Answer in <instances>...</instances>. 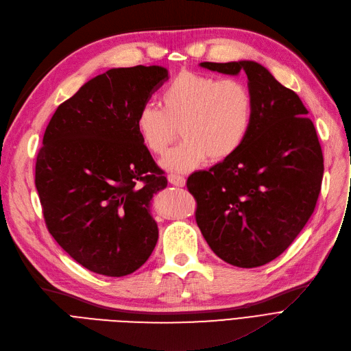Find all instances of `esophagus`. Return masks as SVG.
<instances>
[{"label":"esophagus","mask_w":351,"mask_h":351,"mask_svg":"<svg viewBox=\"0 0 351 351\" xmlns=\"http://www.w3.org/2000/svg\"><path fill=\"white\" fill-rule=\"evenodd\" d=\"M169 181H170V184L177 185V187H184V185H185V178L180 174H170Z\"/></svg>","instance_id":"esophagus-1"}]
</instances>
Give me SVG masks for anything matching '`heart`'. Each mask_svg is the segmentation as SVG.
Wrapping results in <instances>:
<instances>
[{
	"mask_svg": "<svg viewBox=\"0 0 351 351\" xmlns=\"http://www.w3.org/2000/svg\"><path fill=\"white\" fill-rule=\"evenodd\" d=\"M160 100L161 106L146 103L138 110L136 129L144 146L161 156L180 128L184 140L162 158V166L171 171H190L208 157H231L252 125V93L239 79L184 71L162 89Z\"/></svg>",
	"mask_w": 351,
	"mask_h": 351,
	"instance_id": "heart-1",
	"label": "heart"
}]
</instances>
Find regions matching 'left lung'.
I'll return each instance as SVG.
<instances>
[{
    "instance_id": "left-lung-1",
    "label": "left lung",
    "mask_w": 351,
    "mask_h": 351,
    "mask_svg": "<svg viewBox=\"0 0 351 351\" xmlns=\"http://www.w3.org/2000/svg\"><path fill=\"white\" fill-rule=\"evenodd\" d=\"M201 66L226 75L245 72L254 116L238 152L189 177L195 221L222 261L262 266L289 248L316 208L324 170L317 133L299 96L256 62Z\"/></svg>"
}]
</instances>
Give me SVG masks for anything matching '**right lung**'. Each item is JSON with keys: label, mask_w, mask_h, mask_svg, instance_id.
I'll use <instances>...</instances> for the list:
<instances>
[{"label": "right lung", "mask_w": 351, "mask_h": 351, "mask_svg": "<svg viewBox=\"0 0 351 351\" xmlns=\"http://www.w3.org/2000/svg\"><path fill=\"white\" fill-rule=\"evenodd\" d=\"M167 79L161 66L109 69L60 103L47 126L35 164L47 228L95 274L130 275L157 243L150 199L167 178L136 116Z\"/></svg>", "instance_id": "right-lung-1"}]
</instances>
